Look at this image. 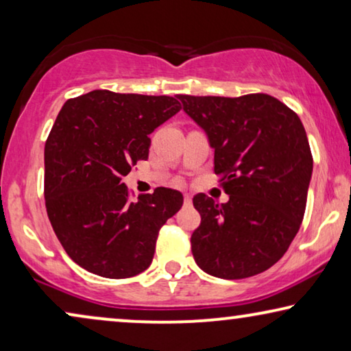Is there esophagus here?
<instances>
[{
	"instance_id": "1",
	"label": "esophagus",
	"mask_w": 351,
	"mask_h": 351,
	"mask_svg": "<svg viewBox=\"0 0 351 351\" xmlns=\"http://www.w3.org/2000/svg\"><path fill=\"white\" fill-rule=\"evenodd\" d=\"M184 203L185 204H191V196L189 193L184 195Z\"/></svg>"
}]
</instances>
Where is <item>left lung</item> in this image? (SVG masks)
I'll return each mask as SVG.
<instances>
[{"instance_id":"8db88e82","label":"left lung","mask_w":351,"mask_h":351,"mask_svg":"<svg viewBox=\"0 0 351 351\" xmlns=\"http://www.w3.org/2000/svg\"><path fill=\"white\" fill-rule=\"evenodd\" d=\"M179 99L208 134L214 172L230 195L223 204L193 198L201 215L191 234L195 262L223 280L258 275L285 256L304 219L313 171L304 124L268 94Z\"/></svg>"}]
</instances>
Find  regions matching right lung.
<instances>
[{"instance_id": "1", "label": "right lung", "mask_w": 351, "mask_h": 351, "mask_svg": "<svg viewBox=\"0 0 351 351\" xmlns=\"http://www.w3.org/2000/svg\"><path fill=\"white\" fill-rule=\"evenodd\" d=\"M180 108L169 95L97 89L66 100L57 114L45 145L46 210L84 270L123 280L150 267L160 228L184 196L158 186L131 201L121 179L147 160L148 136Z\"/></svg>"}]
</instances>
